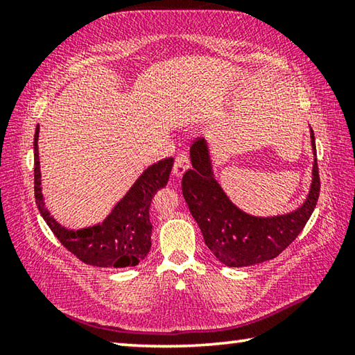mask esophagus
<instances>
[{"instance_id":"obj_1","label":"esophagus","mask_w":355,"mask_h":355,"mask_svg":"<svg viewBox=\"0 0 355 355\" xmlns=\"http://www.w3.org/2000/svg\"><path fill=\"white\" fill-rule=\"evenodd\" d=\"M189 169V158L188 155L186 153H180L177 155L175 158V163H173V167H172V172L173 175L175 177H182L183 173Z\"/></svg>"}]
</instances>
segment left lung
Segmentation results:
<instances>
[{
    "instance_id": "1",
    "label": "left lung",
    "mask_w": 355,
    "mask_h": 355,
    "mask_svg": "<svg viewBox=\"0 0 355 355\" xmlns=\"http://www.w3.org/2000/svg\"><path fill=\"white\" fill-rule=\"evenodd\" d=\"M313 169L305 202L291 213L252 216L228 199L214 178L208 142L197 139L189 148L192 169L186 171L182 191L192 218L199 224L208 249L230 268H244L263 263L282 254L302 232L320 197V173L316 163V144L310 128Z\"/></svg>"
}]
</instances>
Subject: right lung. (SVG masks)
I'll list each match as a JSON object with an SVG mask.
<instances>
[{
	"instance_id": "obj_1",
	"label": "right lung",
	"mask_w": 355,
	"mask_h": 355,
	"mask_svg": "<svg viewBox=\"0 0 355 355\" xmlns=\"http://www.w3.org/2000/svg\"><path fill=\"white\" fill-rule=\"evenodd\" d=\"M39 125L34 135V196L35 203L65 249L83 263L98 268H131L139 264L152 248V222L148 208L156 191L169 180L173 158H166L148 166L130 191L120 199L101 224L71 230L53 218L42 194L39 161Z\"/></svg>"
}]
</instances>
